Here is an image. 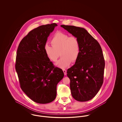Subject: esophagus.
<instances>
[{"label":"esophagus","mask_w":122,"mask_h":122,"mask_svg":"<svg viewBox=\"0 0 122 122\" xmlns=\"http://www.w3.org/2000/svg\"><path fill=\"white\" fill-rule=\"evenodd\" d=\"M63 72H64V75L65 76L66 75V74H67V71H66V70H65V69H63Z\"/></svg>","instance_id":"esophagus-1"}]
</instances>
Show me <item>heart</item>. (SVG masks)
I'll return each mask as SVG.
<instances>
[{
	"mask_svg": "<svg viewBox=\"0 0 122 122\" xmlns=\"http://www.w3.org/2000/svg\"><path fill=\"white\" fill-rule=\"evenodd\" d=\"M50 43L52 46L48 44L45 45V52L52 62L57 60L60 53L62 57L55 64L58 67L65 68L71 62L77 60L80 52V44L76 36H69L66 33L57 31L53 35Z\"/></svg>",
	"mask_w": 122,
	"mask_h": 122,
	"instance_id": "1",
	"label": "heart"
}]
</instances>
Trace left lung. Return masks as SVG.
<instances>
[{
	"label": "left lung",
	"mask_w": 122,
	"mask_h": 122,
	"mask_svg": "<svg viewBox=\"0 0 122 122\" xmlns=\"http://www.w3.org/2000/svg\"><path fill=\"white\" fill-rule=\"evenodd\" d=\"M78 39L80 52L75 64L67 70L72 97L79 102L91 100L103 82L105 60L98 42L83 28L61 25Z\"/></svg>",
	"instance_id": "left-lung-1"
}]
</instances>
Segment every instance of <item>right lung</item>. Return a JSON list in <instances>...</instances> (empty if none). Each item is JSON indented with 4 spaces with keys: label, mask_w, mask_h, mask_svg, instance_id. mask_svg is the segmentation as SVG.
<instances>
[{
    "label": "right lung",
    "mask_w": 122,
    "mask_h": 122,
    "mask_svg": "<svg viewBox=\"0 0 122 122\" xmlns=\"http://www.w3.org/2000/svg\"><path fill=\"white\" fill-rule=\"evenodd\" d=\"M57 25L47 24L32 30L18 47L15 66L21 89L40 104L54 100L57 85L64 76L62 70L54 67L44 50L47 37Z\"/></svg>",
    "instance_id": "1"
}]
</instances>
